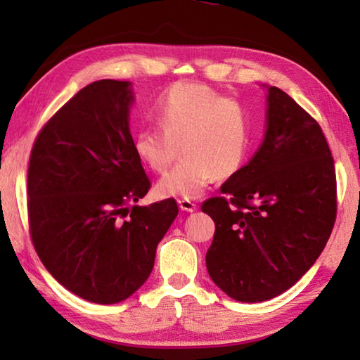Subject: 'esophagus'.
Instances as JSON below:
<instances>
[{
	"label": "esophagus",
	"instance_id": "1",
	"mask_svg": "<svg viewBox=\"0 0 360 360\" xmlns=\"http://www.w3.org/2000/svg\"><path fill=\"white\" fill-rule=\"evenodd\" d=\"M179 208L181 211H187V212H193L195 210H197V205H195L193 202H191V200H179Z\"/></svg>",
	"mask_w": 360,
	"mask_h": 360
}]
</instances>
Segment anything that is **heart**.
Here are the masks:
<instances>
[{
  "mask_svg": "<svg viewBox=\"0 0 360 360\" xmlns=\"http://www.w3.org/2000/svg\"><path fill=\"white\" fill-rule=\"evenodd\" d=\"M154 112L158 127H143L135 133V154L155 173L169 168L178 144L184 158L158 181L160 197L198 198L216 176L230 178L241 168L251 138V115L238 98L224 96L206 84L178 82L158 96Z\"/></svg>",
  "mask_w": 360,
  "mask_h": 360,
  "instance_id": "heart-1",
  "label": "heart"
}]
</instances>
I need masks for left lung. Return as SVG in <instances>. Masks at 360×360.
<instances>
[{"mask_svg":"<svg viewBox=\"0 0 360 360\" xmlns=\"http://www.w3.org/2000/svg\"><path fill=\"white\" fill-rule=\"evenodd\" d=\"M264 143L202 211L216 224L206 268L238 302H265L292 288L319 257L337 219L332 152L311 115L268 89Z\"/></svg>","mask_w":360,"mask_h":360,"instance_id":"left-lung-1","label":"left lung"}]
</instances>
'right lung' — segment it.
I'll return each instance as SVG.
<instances>
[{
  "label": "right lung",
  "mask_w": 360,
  "mask_h": 360,
  "mask_svg": "<svg viewBox=\"0 0 360 360\" xmlns=\"http://www.w3.org/2000/svg\"><path fill=\"white\" fill-rule=\"evenodd\" d=\"M130 85L101 79L79 90L42 127L28 163L36 252L63 288L101 304L141 288L178 216L174 198L131 205L150 181L133 149Z\"/></svg>",
  "instance_id": "right-lung-1"
}]
</instances>
